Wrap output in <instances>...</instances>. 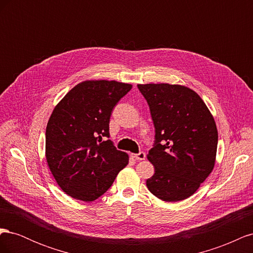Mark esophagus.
Instances as JSON below:
<instances>
[{
  "label": "esophagus",
  "mask_w": 253,
  "mask_h": 253,
  "mask_svg": "<svg viewBox=\"0 0 253 253\" xmlns=\"http://www.w3.org/2000/svg\"><path fill=\"white\" fill-rule=\"evenodd\" d=\"M132 157L137 159V160H143L145 158V153L144 152H139L138 154H132Z\"/></svg>",
  "instance_id": "34e87169"
}]
</instances>
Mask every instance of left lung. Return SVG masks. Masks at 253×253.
Returning <instances> with one entry per match:
<instances>
[{"instance_id": "obj_1", "label": "left lung", "mask_w": 253, "mask_h": 253, "mask_svg": "<svg viewBox=\"0 0 253 253\" xmlns=\"http://www.w3.org/2000/svg\"><path fill=\"white\" fill-rule=\"evenodd\" d=\"M155 127L148 159L155 168L147 179L152 194L179 202L196 192L212 172L217 128L209 109L194 90L178 84H138Z\"/></svg>"}]
</instances>
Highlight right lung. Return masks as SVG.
Masks as SVG:
<instances>
[{
	"instance_id": "obj_1",
	"label": "right lung",
	"mask_w": 253,
	"mask_h": 253,
	"mask_svg": "<svg viewBox=\"0 0 253 253\" xmlns=\"http://www.w3.org/2000/svg\"><path fill=\"white\" fill-rule=\"evenodd\" d=\"M132 85L108 80L77 84L53 109L46 126L45 155L49 170L67 195L93 202L113 185L128 164L110 137L115 105Z\"/></svg>"
}]
</instances>
